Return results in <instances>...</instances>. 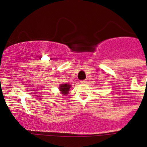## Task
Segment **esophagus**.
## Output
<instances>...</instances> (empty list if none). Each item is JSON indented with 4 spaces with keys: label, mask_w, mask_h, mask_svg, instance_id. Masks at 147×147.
I'll return each mask as SVG.
<instances>
[{
    "label": "esophagus",
    "mask_w": 147,
    "mask_h": 147,
    "mask_svg": "<svg viewBox=\"0 0 147 147\" xmlns=\"http://www.w3.org/2000/svg\"><path fill=\"white\" fill-rule=\"evenodd\" d=\"M87 82H88V80H81L80 81V83L85 84V83H87Z\"/></svg>",
    "instance_id": "esophagus-1"
}]
</instances>
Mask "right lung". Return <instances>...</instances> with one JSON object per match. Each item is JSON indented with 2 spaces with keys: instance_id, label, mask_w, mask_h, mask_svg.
I'll list each match as a JSON object with an SVG mask.
<instances>
[{
  "instance_id": "right-lung-1",
  "label": "right lung",
  "mask_w": 147,
  "mask_h": 147,
  "mask_svg": "<svg viewBox=\"0 0 147 147\" xmlns=\"http://www.w3.org/2000/svg\"><path fill=\"white\" fill-rule=\"evenodd\" d=\"M70 85H68V84H62V85L59 86V90L62 92V94L64 95H67L68 93L69 90V88H70Z\"/></svg>"
}]
</instances>
